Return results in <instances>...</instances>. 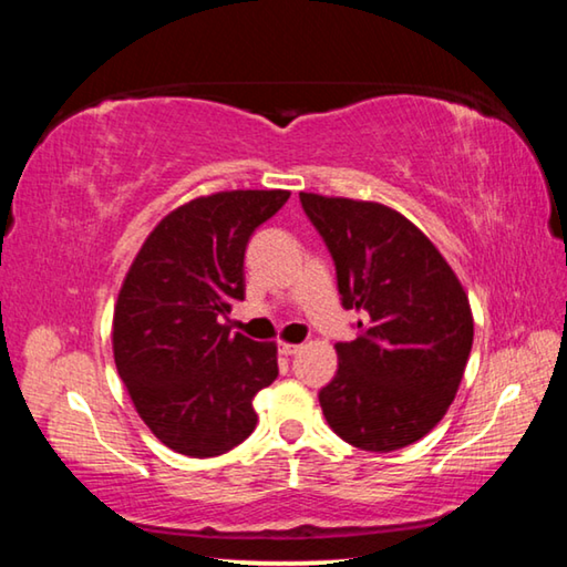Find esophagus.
Masks as SVG:
<instances>
[{
	"label": "esophagus",
	"instance_id": "34e87169",
	"mask_svg": "<svg viewBox=\"0 0 567 567\" xmlns=\"http://www.w3.org/2000/svg\"><path fill=\"white\" fill-rule=\"evenodd\" d=\"M302 350V344H295V342H280V352L282 354H297Z\"/></svg>",
	"mask_w": 567,
	"mask_h": 567
}]
</instances>
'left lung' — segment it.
Masks as SVG:
<instances>
[{
	"label": "left lung",
	"mask_w": 567,
	"mask_h": 567,
	"mask_svg": "<svg viewBox=\"0 0 567 567\" xmlns=\"http://www.w3.org/2000/svg\"><path fill=\"white\" fill-rule=\"evenodd\" d=\"M328 245L338 290L362 330L338 342V375L320 390L344 443L390 453L417 443L455 400L473 348L463 282L420 227L398 209L300 192Z\"/></svg>",
	"instance_id": "left-lung-1"
}]
</instances>
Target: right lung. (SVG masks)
Returning <instances> with one entry per match:
<instances>
[{"label":"right lung","mask_w":567,"mask_h":567,"mask_svg":"<svg viewBox=\"0 0 567 567\" xmlns=\"http://www.w3.org/2000/svg\"><path fill=\"white\" fill-rule=\"evenodd\" d=\"M287 189L215 192L172 209L147 235L112 318L114 364L159 443L215 457L257 425L252 400L277 378V344L223 322L245 300L249 235Z\"/></svg>","instance_id":"add662e5"}]
</instances>
